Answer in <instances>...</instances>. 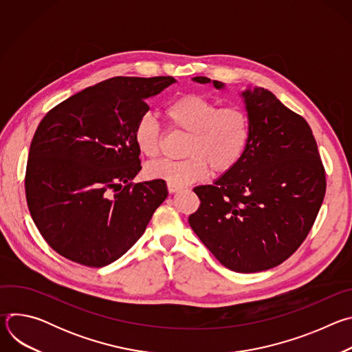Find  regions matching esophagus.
Segmentation results:
<instances>
[{
  "label": "esophagus",
  "mask_w": 352,
  "mask_h": 352,
  "mask_svg": "<svg viewBox=\"0 0 352 352\" xmlns=\"http://www.w3.org/2000/svg\"><path fill=\"white\" fill-rule=\"evenodd\" d=\"M167 188H168L170 193H175V192H178L181 189L178 185H174V184H167Z\"/></svg>",
  "instance_id": "obj_1"
}]
</instances>
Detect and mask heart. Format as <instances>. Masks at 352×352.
Listing matches in <instances>:
<instances>
[{
	"mask_svg": "<svg viewBox=\"0 0 352 352\" xmlns=\"http://www.w3.org/2000/svg\"><path fill=\"white\" fill-rule=\"evenodd\" d=\"M173 126L189 133L182 160H159L146 167V175L167 184L185 185L214 173H227L242 157L250 133L246 111L238 106H219L199 94H184L166 107ZM139 152L155 159L160 153L162 129L155 116L143 114L133 129Z\"/></svg>",
	"mask_w": 352,
	"mask_h": 352,
	"instance_id": "b5f03b06",
	"label": "heart"
}]
</instances>
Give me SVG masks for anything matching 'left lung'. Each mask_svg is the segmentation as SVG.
<instances>
[{"label": "left lung", "mask_w": 352, "mask_h": 352, "mask_svg": "<svg viewBox=\"0 0 352 352\" xmlns=\"http://www.w3.org/2000/svg\"><path fill=\"white\" fill-rule=\"evenodd\" d=\"M197 83L226 85L206 76ZM250 133L241 160L213 185L193 192L195 234L236 273H255L288 259L309 234L326 192L324 168L308 122L263 87L241 93Z\"/></svg>", "instance_id": "1"}]
</instances>
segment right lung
I'll use <instances>...</instances> for the list:
<instances>
[{
    "instance_id": "obj_1",
    "label": "right lung",
    "mask_w": 352,
    "mask_h": 352,
    "mask_svg": "<svg viewBox=\"0 0 352 352\" xmlns=\"http://www.w3.org/2000/svg\"><path fill=\"white\" fill-rule=\"evenodd\" d=\"M173 76H116L50 110L30 143L25 177L30 216L61 256L103 267L142 236L168 190L164 181H131L142 170L133 140L146 98Z\"/></svg>"
}]
</instances>
